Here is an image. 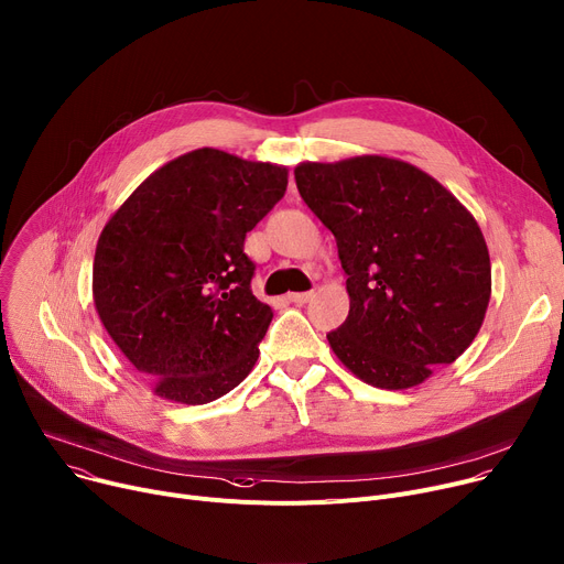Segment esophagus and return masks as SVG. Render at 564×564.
Returning a JSON list of instances; mask_svg holds the SVG:
<instances>
[{
    "instance_id": "esophagus-1",
    "label": "esophagus",
    "mask_w": 564,
    "mask_h": 564,
    "mask_svg": "<svg viewBox=\"0 0 564 564\" xmlns=\"http://www.w3.org/2000/svg\"><path fill=\"white\" fill-rule=\"evenodd\" d=\"M314 297V291H302V293H289V300L295 302V305H305Z\"/></svg>"
}]
</instances>
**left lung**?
<instances>
[{
    "mask_svg": "<svg viewBox=\"0 0 564 564\" xmlns=\"http://www.w3.org/2000/svg\"><path fill=\"white\" fill-rule=\"evenodd\" d=\"M297 192L332 230L350 314L327 334L361 381L402 391L454 364L492 293L484 232L422 169L383 155L300 162Z\"/></svg>",
    "mask_w": 564,
    "mask_h": 564,
    "instance_id": "8db88e82",
    "label": "left lung"
}]
</instances>
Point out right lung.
<instances>
[{
    "instance_id": "1",
    "label": "right lung",
    "mask_w": 564,
    "mask_h": 564,
    "mask_svg": "<svg viewBox=\"0 0 564 564\" xmlns=\"http://www.w3.org/2000/svg\"><path fill=\"white\" fill-rule=\"evenodd\" d=\"M286 178L280 164L196 149L153 171L101 230L95 307L155 395L207 404L252 370L273 310L252 295L243 239Z\"/></svg>"
}]
</instances>
